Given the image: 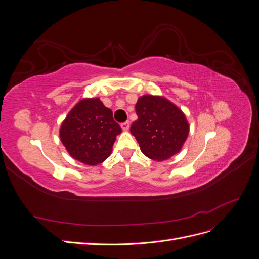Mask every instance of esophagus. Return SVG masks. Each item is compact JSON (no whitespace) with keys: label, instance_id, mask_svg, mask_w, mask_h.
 <instances>
[{"label":"esophagus","instance_id":"34e87169","mask_svg":"<svg viewBox=\"0 0 259 259\" xmlns=\"http://www.w3.org/2000/svg\"><path fill=\"white\" fill-rule=\"evenodd\" d=\"M121 127L123 131H128L130 130V122H124L121 124Z\"/></svg>","mask_w":259,"mask_h":259}]
</instances>
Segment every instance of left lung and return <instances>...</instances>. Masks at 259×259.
Returning a JSON list of instances; mask_svg holds the SVG:
<instances>
[{
  "mask_svg": "<svg viewBox=\"0 0 259 259\" xmlns=\"http://www.w3.org/2000/svg\"><path fill=\"white\" fill-rule=\"evenodd\" d=\"M135 109L138 119L132 124L131 133L146 156L162 162L182 150L189 123L176 105L163 96L144 95Z\"/></svg>",
  "mask_w": 259,
  "mask_h": 259,
  "instance_id": "obj_1",
  "label": "left lung"
}]
</instances>
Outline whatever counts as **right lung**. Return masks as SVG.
I'll list each match as a JSON object with an SVG mask.
<instances>
[{"instance_id":"add662e5","label":"right lung","mask_w":259,"mask_h":259,"mask_svg":"<svg viewBox=\"0 0 259 259\" xmlns=\"http://www.w3.org/2000/svg\"><path fill=\"white\" fill-rule=\"evenodd\" d=\"M121 127L99 98L80 100L61 123L59 136L73 159L86 165L103 163L112 152Z\"/></svg>"}]
</instances>
